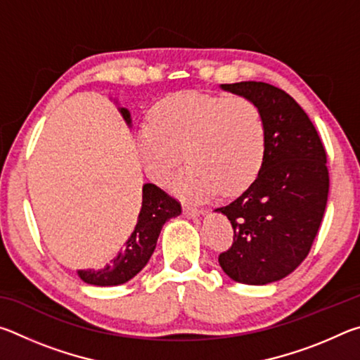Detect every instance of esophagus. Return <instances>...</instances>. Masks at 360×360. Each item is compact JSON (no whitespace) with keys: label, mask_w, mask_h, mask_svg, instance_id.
I'll return each instance as SVG.
<instances>
[{"label":"esophagus","mask_w":360,"mask_h":360,"mask_svg":"<svg viewBox=\"0 0 360 360\" xmlns=\"http://www.w3.org/2000/svg\"><path fill=\"white\" fill-rule=\"evenodd\" d=\"M182 212H184V216H187V217H198V216L203 214V210L197 208V206L184 205V206H182Z\"/></svg>","instance_id":"obj_1"}]
</instances>
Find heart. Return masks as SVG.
Returning a JSON list of instances; mask_svg holds the SVG:
<instances>
[{"mask_svg": "<svg viewBox=\"0 0 360 360\" xmlns=\"http://www.w3.org/2000/svg\"><path fill=\"white\" fill-rule=\"evenodd\" d=\"M133 139L144 173L155 184L169 178L184 152L191 165L174 176L172 188L186 200H203L219 188L243 191L257 178L266 155L265 120L254 101L195 90L157 101Z\"/></svg>", "mask_w": 360, "mask_h": 360, "instance_id": "obj_1", "label": "heart"}]
</instances>
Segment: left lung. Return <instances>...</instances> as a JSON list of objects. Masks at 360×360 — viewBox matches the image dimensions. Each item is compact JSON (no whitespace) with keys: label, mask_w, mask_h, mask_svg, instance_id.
Segmentation results:
<instances>
[{"label":"left lung","mask_w":360,"mask_h":360,"mask_svg":"<svg viewBox=\"0 0 360 360\" xmlns=\"http://www.w3.org/2000/svg\"><path fill=\"white\" fill-rule=\"evenodd\" d=\"M221 89L259 106L266 155L252 184L214 210L233 227V245L219 265L236 283L270 284L302 264L318 235L328 195L327 155L313 122L284 90L255 81Z\"/></svg>","instance_id":"left-lung-1"}]
</instances>
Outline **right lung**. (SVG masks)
<instances>
[{"mask_svg": "<svg viewBox=\"0 0 360 360\" xmlns=\"http://www.w3.org/2000/svg\"><path fill=\"white\" fill-rule=\"evenodd\" d=\"M115 105H119L115 100ZM127 125L131 127V115L127 108L117 106ZM181 214V205L155 184L143 186V203L135 230L131 231L124 248L108 264L94 270H77V276L92 285H119L135 278L154 254L158 235L167 221Z\"/></svg>", "mask_w": 360, "mask_h": 360, "instance_id": "add662e5", "label": "right lung"}]
</instances>
